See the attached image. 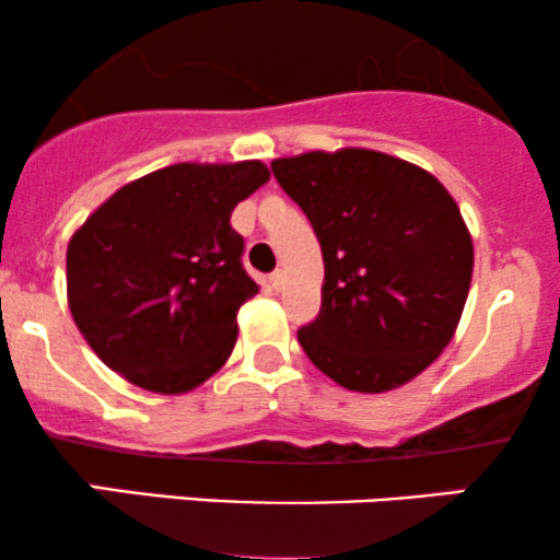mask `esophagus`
<instances>
[{
	"label": "esophagus",
	"instance_id": "34e87169",
	"mask_svg": "<svg viewBox=\"0 0 560 560\" xmlns=\"http://www.w3.org/2000/svg\"><path fill=\"white\" fill-rule=\"evenodd\" d=\"M269 285H272L275 291H282V288H285V272H282V269H275V272L269 275Z\"/></svg>",
	"mask_w": 560,
	"mask_h": 560
}]
</instances>
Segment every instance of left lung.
Returning a JSON list of instances; mask_svg holds the SVG:
<instances>
[{"label": "left lung", "instance_id": "8db88e82", "mask_svg": "<svg viewBox=\"0 0 560 560\" xmlns=\"http://www.w3.org/2000/svg\"><path fill=\"white\" fill-rule=\"evenodd\" d=\"M272 173L322 246L319 317L299 343L353 393L411 383L456 335L475 269L462 209L419 164L374 149L280 156Z\"/></svg>", "mask_w": 560, "mask_h": 560}]
</instances>
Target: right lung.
Instances as JSON below:
<instances>
[{"mask_svg": "<svg viewBox=\"0 0 560 560\" xmlns=\"http://www.w3.org/2000/svg\"><path fill=\"white\" fill-rule=\"evenodd\" d=\"M265 162H180L117 188L68 243V306L85 343L143 390L180 396L233 353L259 293L230 214Z\"/></svg>", "mask_w": 560, "mask_h": 560, "instance_id": "right-lung-1", "label": "right lung"}]
</instances>
